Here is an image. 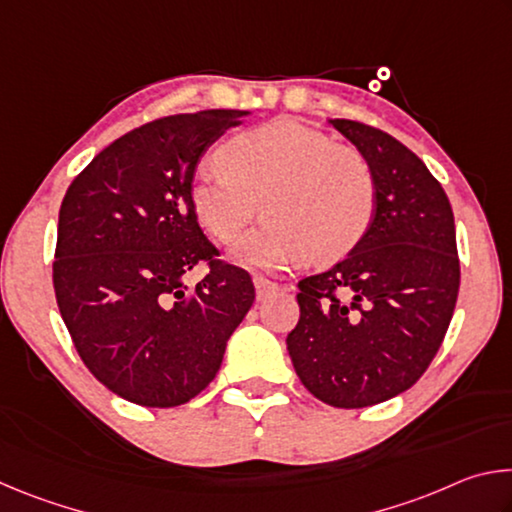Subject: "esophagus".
<instances>
[{
  "mask_svg": "<svg viewBox=\"0 0 512 512\" xmlns=\"http://www.w3.org/2000/svg\"><path fill=\"white\" fill-rule=\"evenodd\" d=\"M255 291H257V300H266V298H271V296H275L277 291H282V287L277 282H273V280H266V277H262V275H257L255 277Z\"/></svg>",
  "mask_w": 512,
  "mask_h": 512,
  "instance_id": "34e87169",
  "label": "esophagus"
}]
</instances>
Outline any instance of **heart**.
<instances>
[{
  "label": "heart",
  "instance_id": "b5f03b06",
  "mask_svg": "<svg viewBox=\"0 0 512 512\" xmlns=\"http://www.w3.org/2000/svg\"><path fill=\"white\" fill-rule=\"evenodd\" d=\"M221 173H201L189 189L196 219L221 244L237 241L262 203L268 221L241 241V264L277 268L309 257L343 259L368 235L377 183L363 153L334 144L298 119L232 135L216 151Z\"/></svg>",
  "mask_w": 512,
  "mask_h": 512
}]
</instances>
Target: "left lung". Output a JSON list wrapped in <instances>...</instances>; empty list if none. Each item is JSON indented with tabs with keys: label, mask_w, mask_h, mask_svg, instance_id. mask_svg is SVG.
Segmentation results:
<instances>
[{
	"label": "left lung",
	"mask_w": 512,
	"mask_h": 512,
	"mask_svg": "<svg viewBox=\"0 0 512 512\" xmlns=\"http://www.w3.org/2000/svg\"><path fill=\"white\" fill-rule=\"evenodd\" d=\"M329 124L368 160L377 212L348 257L298 282L300 320L287 350L320 402L363 409L404 393L429 368L454 314L461 264L452 205L418 155L361 121Z\"/></svg>",
	"instance_id": "8db88e82"
}]
</instances>
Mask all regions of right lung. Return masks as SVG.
Masks as SVG:
<instances>
[{"mask_svg": "<svg viewBox=\"0 0 512 512\" xmlns=\"http://www.w3.org/2000/svg\"><path fill=\"white\" fill-rule=\"evenodd\" d=\"M246 110L149 121L72 180L58 214L54 291L74 348L124 400L169 409L216 377L253 307L244 268L221 262L189 201L203 153ZM201 261L194 290L182 275Z\"/></svg>", "mask_w": 512, "mask_h": 512, "instance_id": "right-lung-1", "label": "right lung"}]
</instances>
